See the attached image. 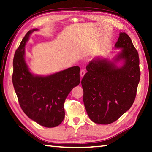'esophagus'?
<instances>
[{
    "label": "esophagus",
    "instance_id": "obj_1",
    "mask_svg": "<svg viewBox=\"0 0 152 152\" xmlns=\"http://www.w3.org/2000/svg\"><path fill=\"white\" fill-rule=\"evenodd\" d=\"M85 69H82L81 70H80V77H83V76L85 75Z\"/></svg>",
    "mask_w": 152,
    "mask_h": 152
}]
</instances>
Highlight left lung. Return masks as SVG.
Masks as SVG:
<instances>
[{
  "label": "left lung",
  "instance_id": "left-lung-1",
  "mask_svg": "<svg viewBox=\"0 0 152 152\" xmlns=\"http://www.w3.org/2000/svg\"><path fill=\"white\" fill-rule=\"evenodd\" d=\"M115 48H122L114 60H124L122 67L97 58L87 65L81 80L86 110L96 124L115 122L130 109L136 97L140 77L139 53L125 32L120 34Z\"/></svg>",
  "mask_w": 152,
  "mask_h": 152
}]
</instances>
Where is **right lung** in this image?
<instances>
[{"label":"right lung","mask_w":152,"mask_h":152,"mask_svg":"<svg viewBox=\"0 0 152 152\" xmlns=\"http://www.w3.org/2000/svg\"><path fill=\"white\" fill-rule=\"evenodd\" d=\"M26 34L16 50L13 60L12 82L20 106L29 118L46 127L62 123L67 96L80 83V67L73 66L48 76L34 75L25 60V46L30 34Z\"/></svg>","instance_id":"right-lung-1"}]
</instances>
